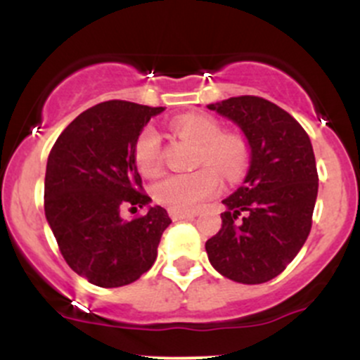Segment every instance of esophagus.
I'll return each mask as SVG.
<instances>
[{
	"mask_svg": "<svg viewBox=\"0 0 360 360\" xmlns=\"http://www.w3.org/2000/svg\"><path fill=\"white\" fill-rule=\"evenodd\" d=\"M169 216L172 217L174 221H181V219H193L197 216V212H181V210H169Z\"/></svg>",
	"mask_w": 360,
	"mask_h": 360,
	"instance_id": "esophagus-1",
	"label": "esophagus"
}]
</instances>
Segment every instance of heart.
Instances as JSON below:
<instances>
[{
	"mask_svg": "<svg viewBox=\"0 0 360 360\" xmlns=\"http://www.w3.org/2000/svg\"><path fill=\"white\" fill-rule=\"evenodd\" d=\"M174 129L198 144V163H209L190 174H169L153 184V198L170 210L193 212L221 188V170L228 179H237L248 167L249 150L244 139L223 134L221 125L207 115H186L174 122ZM134 158L143 172L151 174L160 165V141L153 127L141 130L134 144ZM214 165L217 167H212Z\"/></svg>",
	"mask_w": 360,
	"mask_h": 360,
	"instance_id": "b5f03b06",
	"label": "heart"
}]
</instances>
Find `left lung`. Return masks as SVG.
<instances>
[{
  "label": "left lung",
  "mask_w": 360,
  "mask_h": 360,
  "mask_svg": "<svg viewBox=\"0 0 360 360\" xmlns=\"http://www.w3.org/2000/svg\"><path fill=\"white\" fill-rule=\"evenodd\" d=\"M209 110L244 132L250 162L244 184L224 198L221 230L205 242L210 264L240 284H263L285 270L307 242L319 191L310 137L277 104L230 97Z\"/></svg>",
  "instance_id": "1"
}]
</instances>
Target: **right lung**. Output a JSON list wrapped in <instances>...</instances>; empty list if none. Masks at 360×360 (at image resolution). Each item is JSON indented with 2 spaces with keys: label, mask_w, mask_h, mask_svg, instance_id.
Segmentation results:
<instances>
[{
  "label": "right lung",
  "mask_w": 360,
  "mask_h": 360,
  "mask_svg": "<svg viewBox=\"0 0 360 360\" xmlns=\"http://www.w3.org/2000/svg\"><path fill=\"white\" fill-rule=\"evenodd\" d=\"M162 111L101 103L76 116L49 155L46 221L71 270L99 288H122L146 274L172 223L163 207L150 205L134 158L137 136ZM144 205L148 212L132 221L119 214Z\"/></svg>",
  "instance_id": "obj_1"
}]
</instances>
